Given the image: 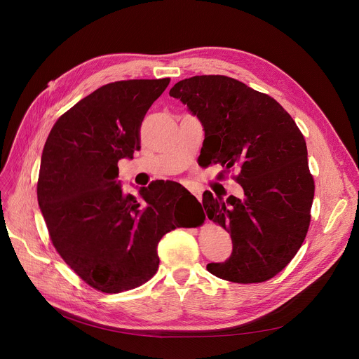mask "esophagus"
<instances>
[{
    "label": "esophagus",
    "mask_w": 359,
    "mask_h": 359,
    "mask_svg": "<svg viewBox=\"0 0 359 359\" xmlns=\"http://www.w3.org/2000/svg\"><path fill=\"white\" fill-rule=\"evenodd\" d=\"M193 194H194V196H196V198L201 201V194H199V193H193Z\"/></svg>",
    "instance_id": "esophagus-1"
}]
</instances>
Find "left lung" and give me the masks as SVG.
Instances as JSON below:
<instances>
[{
  "label": "left lung",
  "instance_id": "obj_1",
  "mask_svg": "<svg viewBox=\"0 0 359 359\" xmlns=\"http://www.w3.org/2000/svg\"><path fill=\"white\" fill-rule=\"evenodd\" d=\"M169 94L202 123L209 163L241 170L243 199L203 193L208 217L233 243L232 255L208 271L238 283L273 278L299 250L311 220L315 184L297 123L268 94L226 76L184 79Z\"/></svg>",
  "mask_w": 359,
  "mask_h": 359
}]
</instances>
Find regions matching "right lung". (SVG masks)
I'll return each mask as SVG.
<instances>
[{"instance_id":"obj_1","label":"right lung","mask_w":359,"mask_h":359,"mask_svg":"<svg viewBox=\"0 0 359 359\" xmlns=\"http://www.w3.org/2000/svg\"><path fill=\"white\" fill-rule=\"evenodd\" d=\"M170 79L126 80L97 88L53 126L37 184L51 242L90 286L118 293L147 282L158 268L157 245L177 222L176 182L123 191L117 163L140 149L139 130ZM201 205V203H199Z\"/></svg>"}]
</instances>
